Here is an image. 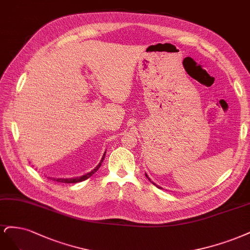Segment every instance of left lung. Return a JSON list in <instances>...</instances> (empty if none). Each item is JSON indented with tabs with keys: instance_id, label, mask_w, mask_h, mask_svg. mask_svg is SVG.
<instances>
[{
	"instance_id": "8db88e82",
	"label": "left lung",
	"mask_w": 250,
	"mask_h": 250,
	"mask_svg": "<svg viewBox=\"0 0 250 250\" xmlns=\"http://www.w3.org/2000/svg\"><path fill=\"white\" fill-rule=\"evenodd\" d=\"M146 178H147V179H148V181H149V182H150V183H151V184H154V185H155V186H157V187H158V188H160V189H162V188H161V187H160V186H158V185H157V184H155V183H154V182H152V181H151V180H150V179H149V178H148V175H147V174H146Z\"/></svg>"
}]
</instances>
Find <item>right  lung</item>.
Here are the masks:
<instances>
[{"label":"right lung","instance_id":"1","mask_svg":"<svg viewBox=\"0 0 250 250\" xmlns=\"http://www.w3.org/2000/svg\"><path fill=\"white\" fill-rule=\"evenodd\" d=\"M104 155H106V151H104V154L103 155V158H102V160H101V162L96 165L91 171H89L88 173H85L84 175H81V176H77V178H69V179H63V178H59V179H52V180H54V181H56V182H59V183H65V184H72V183H79V182H82V181H85V180H87V179H89L90 176L94 173V172H96V170H98V169L101 167V165H102V163H103V161H104ZM51 179V178H50Z\"/></svg>","mask_w":250,"mask_h":250}]
</instances>
